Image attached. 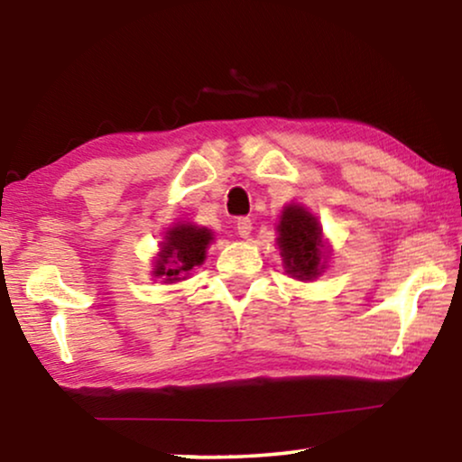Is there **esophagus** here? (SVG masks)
<instances>
[{
  "instance_id": "1",
  "label": "esophagus",
  "mask_w": 462,
  "mask_h": 462,
  "mask_svg": "<svg viewBox=\"0 0 462 462\" xmlns=\"http://www.w3.org/2000/svg\"><path fill=\"white\" fill-rule=\"evenodd\" d=\"M236 229H237L239 237H248L252 233V220L250 218H237Z\"/></svg>"
}]
</instances>
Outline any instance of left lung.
<instances>
[{"label":"left lung","instance_id":"left-lung-1","mask_svg":"<svg viewBox=\"0 0 462 462\" xmlns=\"http://www.w3.org/2000/svg\"><path fill=\"white\" fill-rule=\"evenodd\" d=\"M277 245L283 271L299 282H313L324 273L330 258L319 218L300 204L283 206L277 223Z\"/></svg>","mask_w":462,"mask_h":462}]
</instances>
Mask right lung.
Instances as JSON below:
<instances>
[{"label":"right lung","instance_id":"1","mask_svg":"<svg viewBox=\"0 0 462 462\" xmlns=\"http://www.w3.org/2000/svg\"><path fill=\"white\" fill-rule=\"evenodd\" d=\"M214 233L208 226L195 223H174L163 231L160 252L153 256L151 275L163 283L185 282L191 275L193 267H199L206 261V252L214 242Z\"/></svg>","mask_w":462,"mask_h":462}]
</instances>
